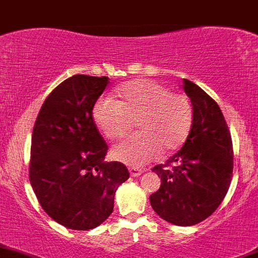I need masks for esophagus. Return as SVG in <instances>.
I'll list each match as a JSON object with an SVG mask.
<instances>
[{"label": "esophagus", "instance_id": "1", "mask_svg": "<svg viewBox=\"0 0 258 258\" xmlns=\"http://www.w3.org/2000/svg\"><path fill=\"white\" fill-rule=\"evenodd\" d=\"M129 172L132 176L135 177V176H139V175L143 172V170L139 168H134V166H129Z\"/></svg>", "mask_w": 258, "mask_h": 258}]
</instances>
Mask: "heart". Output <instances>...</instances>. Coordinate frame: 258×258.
<instances>
[{
	"instance_id": "1",
	"label": "heart",
	"mask_w": 258,
	"mask_h": 258,
	"mask_svg": "<svg viewBox=\"0 0 258 258\" xmlns=\"http://www.w3.org/2000/svg\"><path fill=\"white\" fill-rule=\"evenodd\" d=\"M121 100H98L93 116L103 134L120 139L137 121L140 133L115 145L114 158L133 166L145 164L159 153H175L187 140L194 121L190 98L150 79H137L119 89Z\"/></svg>"
}]
</instances>
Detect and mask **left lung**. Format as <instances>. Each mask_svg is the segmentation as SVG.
Returning a JSON list of instances; mask_svg holds the SVG:
<instances>
[{"label":"left lung","mask_w":258,"mask_h":258,"mask_svg":"<svg viewBox=\"0 0 258 258\" xmlns=\"http://www.w3.org/2000/svg\"><path fill=\"white\" fill-rule=\"evenodd\" d=\"M184 90L192 103V128L184 147L165 164L153 168L161 185L149 200L165 221L191 226L214 214L226 196L232 180L233 149L217 103L187 79Z\"/></svg>","instance_id":"left-lung-1"}]
</instances>
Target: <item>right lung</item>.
Here are the masks:
<instances>
[{
    "label": "right lung",
    "mask_w": 258,
    "mask_h": 258,
    "mask_svg": "<svg viewBox=\"0 0 258 258\" xmlns=\"http://www.w3.org/2000/svg\"><path fill=\"white\" fill-rule=\"evenodd\" d=\"M108 84V77L86 74L63 81L44 100L32 133V188L47 215L72 230L104 222L116 188L129 179L124 164L104 161L108 145L93 118Z\"/></svg>",
    "instance_id": "right-lung-1"
}]
</instances>
